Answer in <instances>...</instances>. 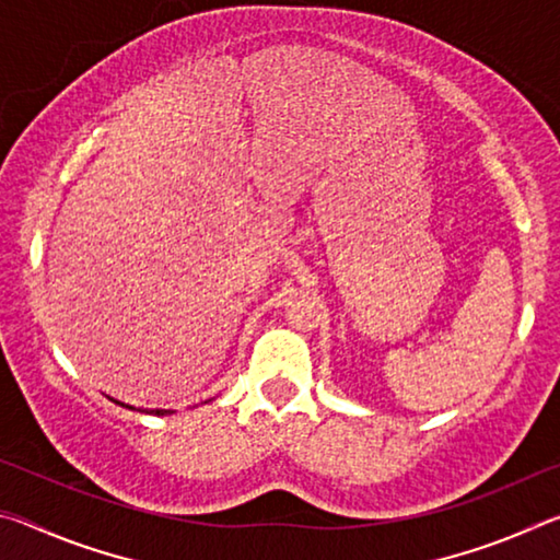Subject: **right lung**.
<instances>
[{
	"instance_id": "add662e5",
	"label": "right lung",
	"mask_w": 560,
	"mask_h": 560,
	"mask_svg": "<svg viewBox=\"0 0 560 560\" xmlns=\"http://www.w3.org/2000/svg\"><path fill=\"white\" fill-rule=\"evenodd\" d=\"M122 405V402H120ZM155 415H165V410H155Z\"/></svg>"
}]
</instances>
